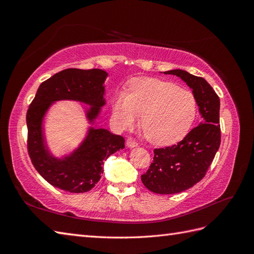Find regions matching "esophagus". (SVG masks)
Instances as JSON below:
<instances>
[{"mask_svg":"<svg viewBox=\"0 0 254 254\" xmlns=\"http://www.w3.org/2000/svg\"><path fill=\"white\" fill-rule=\"evenodd\" d=\"M126 145L128 146L129 148H133V147H136V146H137V142L134 139H132V137H128L127 141H126Z\"/></svg>","mask_w":254,"mask_h":254,"instance_id":"1","label":"esophagus"}]
</instances>
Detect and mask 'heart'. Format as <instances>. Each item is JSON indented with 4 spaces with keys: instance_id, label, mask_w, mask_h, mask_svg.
<instances>
[{
    "instance_id": "1",
    "label": "heart",
    "mask_w": 254,
    "mask_h": 254,
    "mask_svg": "<svg viewBox=\"0 0 254 254\" xmlns=\"http://www.w3.org/2000/svg\"><path fill=\"white\" fill-rule=\"evenodd\" d=\"M113 120L121 129L140 127L150 143L171 145L188 134L197 115V102L190 91L176 83L152 77L130 81L127 92H119L112 102Z\"/></svg>"
}]
</instances>
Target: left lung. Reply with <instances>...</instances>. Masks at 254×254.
Returning <instances> with one entry per match:
<instances>
[{
    "mask_svg": "<svg viewBox=\"0 0 254 254\" xmlns=\"http://www.w3.org/2000/svg\"><path fill=\"white\" fill-rule=\"evenodd\" d=\"M176 75L193 90L201 123L178 144L153 150L152 163L141 176L144 186L156 194H177L194 187L205 176L220 145L219 97L207 81L183 70Z\"/></svg>",
    "mask_w": 254,
    "mask_h": 254,
    "instance_id": "left-lung-1",
    "label": "left lung"
}]
</instances>
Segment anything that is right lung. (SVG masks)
<instances>
[{
	"instance_id": "obj_1",
	"label": "right lung",
	"mask_w": 254,
	"mask_h": 254,
	"mask_svg": "<svg viewBox=\"0 0 254 254\" xmlns=\"http://www.w3.org/2000/svg\"><path fill=\"white\" fill-rule=\"evenodd\" d=\"M107 76L108 73L99 68H66L43 81L29 105L26 114L28 155L37 172L53 187L70 193L90 190L101 179L104 160L125 147L122 135L90 127L87 136L71 155L56 158L44 139L43 118L52 104L58 101L90 105L86 115L93 124L106 104L104 83Z\"/></svg>"
}]
</instances>
